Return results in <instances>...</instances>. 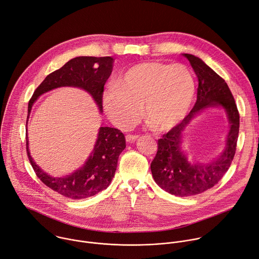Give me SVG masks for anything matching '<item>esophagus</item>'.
<instances>
[{"mask_svg":"<svg viewBox=\"0 0 259 259\" xmlns=\"http://www.w3.org/2000/svg\"><path fill=\"white\" fill-rule=\"evenodd\" d=\"M138 137H139V135H137V134H127V135H126V141H127V142H133V141H135Z\"/></svg>","mask_w":259,"mask_h":259,"instance_id":"esophagus-1","label":"esophagus"}]
</instances>
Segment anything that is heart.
<instances>
[{
    "mask_svg": "<svg viewBox=\"0 0 259 259\" xmlns=\"http://www.w3.org/2000/svg\"><path fill=\"white\" fill-rule=\"evenodd\" d=\"M195 94V80L184 64L144 62L124 72L105 98L109 118L127 129L139 119L155 131L176 126L188 113Z\"/></svg>",
    "mask_w": 259,
    "mask_h": 259,
    "instance_id": "heart-1",
    "label": "heart"
}]
</instances>
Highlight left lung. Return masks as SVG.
<instances>
[{"instance_id":"1","label":"left lung","mask_w":259,"mask_h":259,"mask_svg":"<svg viewBox=\"0 0 259 259\" xmlns=\"http://www.w3.org/2000/svg\"><path fill=\"white\" fill-rule=\"evenodd\" d=\"M198 78L197 100L191 112L157 140V151L150 163L155 183L176 196L200 194L212 188L224 177L234 158L240 126V115L226 81L201 59L184 54ZM221 105L227 112L231 130L222 155L209 164H190L181 151V133L193 116L207 106Z\"/></svg>"}]
</instances>
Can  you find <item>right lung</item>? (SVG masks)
<instances>
[{"label": "right lung", "mask_w": 259, "mask_h": 259, "mask_svg": "<svg viewBox=\"0 0 259 259\" xmlns=\"http://www.w3.org/2000/svg\"><path fill=\"white\" fill-rule=\"evenodd\" d=\"M113 63L112 57H77L70 60L49 74L37 86L29 100L28 113L40 95L61 86H75L89 92L102 110L104 86L112 73ZM27 145L26 138L28 159L35 175L46 186L67 198L83 199L96 195L111 184L119 155L126 147V139L118 129L101 127L95 149L88 161L72 175L63 178H53L44 173L31 158Z\"/></svg>", "instance_id": "add662e5"}]
</instances>
